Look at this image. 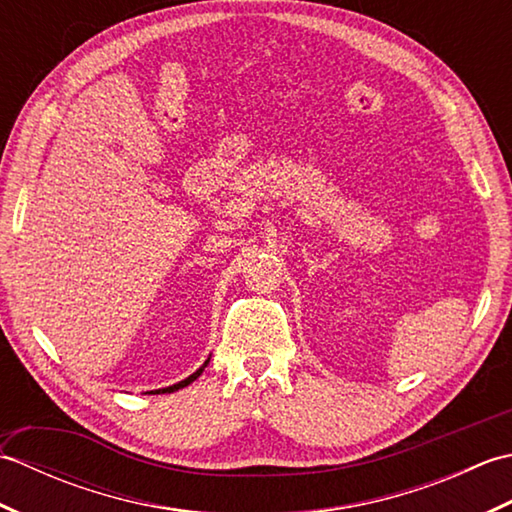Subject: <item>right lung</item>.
I'll list each match as a JSON object with an SVG mask.
<instances>
[{"instance_id": "obj_1", "label": "right lung", "mask_w": 512, "mask_h": 512, "mask_svg": "<svg viewBox=\"0 0 512 512\" xmlns=\"http://www.w3.org/2000/svg\"><path fill=\"white\" fill-rule=\"evenodd\" d=\"M209 361H211V356L209 358H206V361H204V365L200 367V369H195V372L191 374V376H187V378H184V380H180V383H176V385H171V387H165V389H156V394H173V391H178V389H182V387H187V385H191L193 383V380L195 378H198L202 372H204V367L206 365H209Z\"/></svg>"}]
</instances>
